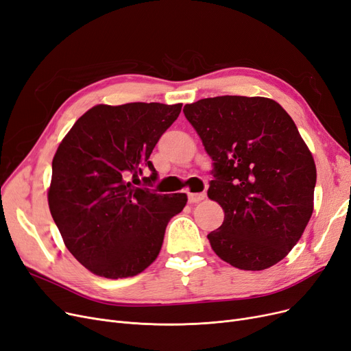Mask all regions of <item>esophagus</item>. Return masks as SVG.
Listing matches in <instances>:
<instances>
[{"label": "esophagus", "mask_w": 351, "mask_h": 351, "mask_svg": "<svg viewBox=\"0 0 351 351\" xmlns=\"http://www.w3.org/2000/svg\"><path fill=\"white\" fill-rule=\"evenodd\" d=\"M205 197V193H188V201H189V204H197V202H201L202 199Z\"/></svg>", "instance_id": "1"}]
</instances>
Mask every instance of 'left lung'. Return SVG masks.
<instances>
[{
	"mask_svg": "<svg viewBox=\"0 0 351 351\" xmlns=\"http://www.w3.org/2000/svg\"><path fill=\"white\" fill-rule=\"evenodd\" d=\"M213 160L208 196L225 218L212 250L239 269L280 263L313 215L317 171L294 120L267 97L218 96L184 108Z\"/></svg>",
	"mask_w": 351,
	"mask_h": 351,
	"instance_id": "1",
	"label": "left lung"
}]
</instances>
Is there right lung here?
Listing matches in <instances>:
<instances>
[{"label":"right lung","mask_w":351,"mask_h":351,"mask_svg":"<svg viewBox=\"0 0 351 351\" xmlns=\"http://www.w3.org/2000/svg\"><path fill=\"white\" fill-rule=\"evenodd\" d=\"M182 104H97L60 143L49 189L51 217L67 250L104 278L138 276L156 260L165 230L186 205V193L160 195L134 186L160 136L178 119Z\"/></svg>","instance_id":"add662e5"}]
</instances>
